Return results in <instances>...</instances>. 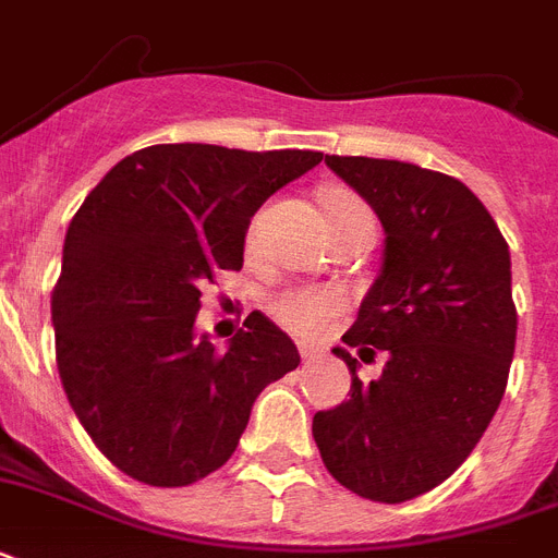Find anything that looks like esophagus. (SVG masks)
Returning a JSON list of instances; mask_svg holds the SVG:
<instances>
[{
	"label": "esophagus",
	"instance_id": "34e87169",
	"mask_svg": "<svg viewBox=\"0 0 558 558\" xmlns=\"http://www.w3.org/2000/svg\"><path fill=\"white\" fill-rule=\"evenodd\" d=\"M298 353H301V359H304V362H315V359L322 356V353H318V348L306 344V341H301V344H298Z\"/></svg>",
	"mask_w": 558,
	"mask_h": 558
}]
</instances>
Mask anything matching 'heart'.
<instances>
[{"label": "heart", "instance_id": "1", "mask_svg": "<svg viewBox=\"0 0 558 558\" xmlns=\"http://www.w3.org/2000/svg\"><path fill=\"white\" fill-rule=\"evenodd\" d=\"M324 210H327V219L371 217V210L350 193H330L327 202H324ZM339 306L341 298L336 292H287V295L275 298L271 313L280 324H287L289 330L313 336L330 322L332 315L339 313Z\"/></svg>", "mask_w": 558, "mask_h": 558}]
</instances>
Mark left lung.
Here are the masks:
<instances>
[{
	"label": "left lung",
	"mask_w": 558,
	"mask_h": 558,
	"mask_svg": "<svg viewBox=\"0 0 558 558\" xmlns=\"http://www.w3.org/2000/svg\"><path fill=\"white\" fill-rule=\"evenodd\" d=\"M385 228L379 278L344 344L388 353L381 376L313 416L322 460L350 493L411 501L472 454L501 405L515 353L510 245L460 179L408 161L327 156Z\"/></svg>",
	"instance_id": "8db88e82"
}]
</instances>
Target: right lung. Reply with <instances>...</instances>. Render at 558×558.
<instances>
[{
  "label": "right lung",
  "instance_id": "1",
  "mask_svg": "<svg viewBox=\"0 0 558 558\" xmlns=\"http://www.w3.org/2000/svg\"><path fill=\"white\" fill-rule=\"evenodd\" d=\"M315 150L153 144L100 179L69 222L51 295L69 405L124 475L187 486L234 454L257 393L301 365L260 313L219 353L196 339L199 287L243 269L248 222Z\"/></svg>",
  "mask_w": 558,
  "mask_h": 558
}]
</instances>
